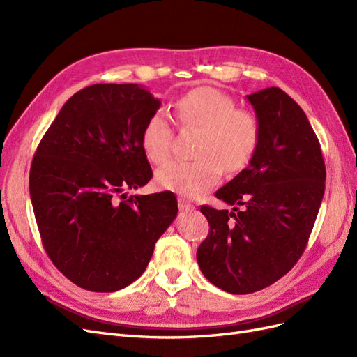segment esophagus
<instances>
[{
    "label": "esophagus",
    "instance_id": "34e87169",
    "mask_svg": "<svg viewBox=\"0 0 357 357\" xmlns=\"http://www.w3.org/2000/svg\"><path fill=\"white\" fill-rule=\"evenodd\" d=\"M178 208L181 211H192L193 210V205L188 199H185V198H178Z\"/></svg>",
    "mask_w": 357,
    "mask_h": 357
}]
</instances>
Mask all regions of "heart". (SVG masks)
Returning a JSON list of instances; mask_svg holds the SVG:
<instances>
[{
  "label": "heart",
  "instance_id": "b5f03b06",
  "mask_svg": "<svg viewBox=\"0 0 357 357\" xmlns=\"http://www.w3.org/2000/svg\"><path fill=\"white\" fill-rule=\"evenodd\" d=\"M174 117L180 128H195L198 135L193 146V160H171L158 168V186L183 197H198L213 189L228 172L241 171L252 160L261 123L247 109H236L229 95L211 86L192 89L174 105ZM144 155L159 164L171 152L172 129L167 117L155 113L142 131Z\"/></svg>",
  "mask_w": 357,
  "mask_h": 357
}]
</instances>
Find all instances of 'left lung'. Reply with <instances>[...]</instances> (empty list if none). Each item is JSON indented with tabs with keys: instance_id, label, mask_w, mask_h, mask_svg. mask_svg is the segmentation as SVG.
I'll return each mask as SVG.
<instances>
[{
	"instance_id": "8db88e82",
	"label": "left lung",
	"mask_w": 357,
	"mask_h": 357,
	"mask_svg": "<svg viewBox=\"0 0 357 357\" xmlns=\"http://www.w3.org/2000/svg\"><path fill=\"white\" fill-rule=\"evenodd\" d=\"M247 100L261 123V138L248 167L215 192L235 205L232 211L201 207L210 232L197 252L205 278L234 295L265 289L294 268L305 250L326 180L320 143L304 110L280 88Z\"/></svg>"
}]
</instances>
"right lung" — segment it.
Listing matches in <instances>:
<instances>
[{
  "mask_svg": "<svg viewBox=\"0 0 357 357\" xmlns=\"http://www.w3.org/2000/svg\"><path fill=\"white\" fill-rule=\"evenodd\" d=\"M159 107L138 84H92L63 104L37 147L29 193L41 241L79 287L116 291L135 282L176 219L172 192L118 199L153 176L139 138Z\"/></svg>",
  "mask_w": 357,
  "mask_h": 357,
  "instance_id": "right-lung-1",
  "label": "right lung"
}]
</instances>
